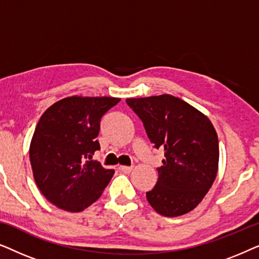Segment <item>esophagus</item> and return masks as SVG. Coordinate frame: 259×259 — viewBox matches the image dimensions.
I'll use <instances>...</instances> for the list:
<instances>
[{"label":"esophagus","instance_id":"34e87169","mask_svg":"<svg viewBox=\"0 0 259 259\" xmlns=\"http://www.w3.org/2000/svg\"><path fill=\"white\" fill-rule=\"evenodd\" d=\"M119 169L123 173H130L133 169V167H132V166H122L121 165V166H119Z\"/></svg>","mask_w":259,"mask_h":259}]
</instances>
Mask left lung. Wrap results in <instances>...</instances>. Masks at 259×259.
<instances>
[{
	"mask_svg": "<svg viewBox=\"0 0 259 259\" xmlns=\"http://www.w3.org/2000/svg\"><path fill=\"white\" fill-rule=\"evenodd\" d=\"M155 148L164 147L158 182L146 192L159 214L178 217L192 211L211 189L218 171V137L210 119L169 94L126 99Z\"/></svg>",
	"mask_w": 259,
	"mask_h": 259,
	"instance_id": "1",
	"label": "left lung"
}]
</instances>
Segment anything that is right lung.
<instances>
[{"label": "right lung", "mask_w": 259, "mask_h": 259, "mask_svg": "<svg viewBox=\"0 0 259 259\" xmlns=\"http://www.w3.org/2000/svg\"><path fill=\"white\" fill-rule=\"evenodd\" d=\"M119 98L74 97L55 102L38 120L29 158L35 183L59 208L80 212L99 199L114 175L92 160L100 150L102 115Z\"/></svg>", "instance_id": "obj_1"}]
</instances>
